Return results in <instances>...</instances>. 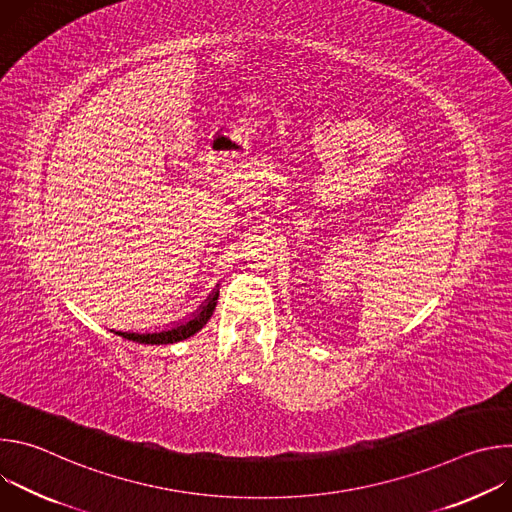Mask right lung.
I'll return each mask as SVG.
<instances>
[{"mask_svg": "<svg viewBox=\"0 0 512 512\" xmlns=\"http://www.w3.org/2000/svg\"><path fill=\"white\" fill-rule=\"evenodd\" d=\"M216 300H218V291H214V294L210 296V300L200 308V312L184 322V324H178L170 330H162V332H154V334H135V332H115L127 340H133V342H141V344H172V342H180L184 338H190L192 334H196L212 316L214 308H216Z\"/></svg>", "mask_w": 512, "mask_h": 512, "instance_id": "obj_1", "label": "right lung"}]
</instances>
